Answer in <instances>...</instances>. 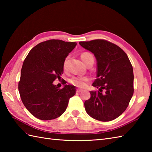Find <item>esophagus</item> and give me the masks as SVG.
I'll use <instances>...</instances> for the list:
<instances>
[{"label":"esophagus","mask_w":152,"mask_h":152,"mask_svg":"<svg viewBox=\"0 0 152 152\" xmlns=\"http://www.w3.org/2000/svg\"><path fill=\"white\" fill-rule=\"evenodd\" d=\"M82 91H83V90L82 89H76V92L77 93H80V92H82Z\"/></svg>","instance_id":"obj_1"}]
</instances>
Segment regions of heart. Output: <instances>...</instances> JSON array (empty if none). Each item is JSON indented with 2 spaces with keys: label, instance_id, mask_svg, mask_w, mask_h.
Segmentation results:
<instances>
[{
  "label": "heart",
  "instance_id": "heart-1",
  "mask_svg": "<svg viewBox=\"0 0 152 152\" xmlns=\"http://www.w3.org/2000/svg\"><path fill=\"white\" fill-rule=\"evenodd\" d=\"M81 58L83 63H86L90 58H93V57L91 53L88 52H83L81 55ZM66 61L67 58L65 59L63 64V67L65 69L66 67ZM89 80V78L87 76H74L71 77L69 79V82L71 84H72L75 86L79 87V88H83L86 86V83Z\"/></svg>",
  "mask_w": 152,
  "mask_h": 152
}]
</instances>
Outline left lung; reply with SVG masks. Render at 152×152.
I'll list each match as a JSON object with an SVG mask.
<instances>
[{
  "instance_id": "left-lung-1",
  "label": "left lung",
  "mask_w": 152,
  "mask_h": 152,
  "mask_svg": "<svg viewBox=\"0 0 152 152\" xmlns=\"http://www.w3.org/2000/svg\"><path fill=\"white\" fill-rule=\"evenodd\" d=\"M79 44L94 54L97 62V78L92 85L99 90L90 91L86 111L96 120H114L125 112L133 95L132 64L125 51L110 42L97 39Z\"/></svg>"
}]
</instances>
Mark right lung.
<instances>
[{
  "label": "right lung",
  "instance_id": "obj_1",
  "mask_svg": "<svg viewBox=\"0 0 152 152\" xmlns=\"http://www.w3.org/2000/svg\"><path fill=\"white\" fill-rule=\"evenodd\" d=\"M76 44L61 40L44 41L32 48L24 60L18 89L25 108L37 118L59 117L76 94L75 86L64 85L59 89L53 82L61 78L66 57Z\"/></svg>",
  "mask_w": 152,
  "mask_h": 152
}]
</instances>
